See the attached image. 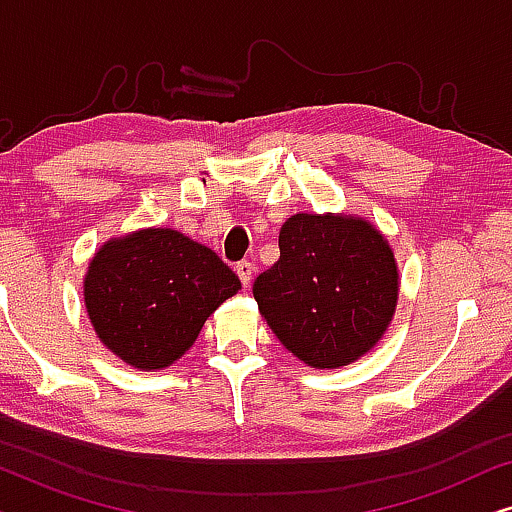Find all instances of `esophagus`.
Returning <instances> with one entry per match:
<instances>
[{
    "label": "esophagus",
    "mask_w": 512,
    "mask_h": 512,
    "mask_svg": "<svg viewBox=\"0 0 512 512\" xmlns=\"http://www.w3.org/2000/svg\"><path fill=\"white\" fill-rule=\"evenodd\" d=\"M237 277H240V282L244 284V286H249L251 284V277H254V263H249V261H242V263H237Z\"/></svg>",
    "instance_id": "34e87169"
}]
</instances>
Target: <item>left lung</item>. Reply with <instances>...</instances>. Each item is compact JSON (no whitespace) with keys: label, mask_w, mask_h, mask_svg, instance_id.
<instances>
[{"label":"left lung","mask_w":512,"mask_h":512,"mask_svg":"<svg viewBox=\"0 0 512 512\" xmlns=\"http://www.w3.org/2000/svg\"><path fill=\"white\" fill-rule=\"evenodd\" d=\"M398 263L387 237L359 214H293L279 261L254 282L258 310L293 356L319 370L368 354L398 303Z\"/></svg>","instance_id":"obj_1"}]
</instances>
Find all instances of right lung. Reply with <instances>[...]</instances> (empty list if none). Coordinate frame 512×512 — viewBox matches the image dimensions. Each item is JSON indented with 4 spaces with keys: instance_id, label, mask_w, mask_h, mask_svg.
Wrapping results in <instances>:
<instances>
[{
    "instance_id": "add662e5",
    "label": "right lung",
    "mask_w": 512,
    "mask_h": 512,
    "mask_svg": "<svg viewBox=\"0 0 512 512\" xmlns=\"http://www.w3.org/2000/svg\"><path fill=\"white\" fill-rule=\"evenodd\" d=\"M240 279L212 249L172 228L111 237L90 258L83 303L95 335L139 370L181 359Z\"/></svg>"
}]
</instances>
